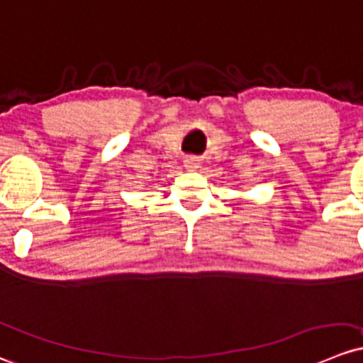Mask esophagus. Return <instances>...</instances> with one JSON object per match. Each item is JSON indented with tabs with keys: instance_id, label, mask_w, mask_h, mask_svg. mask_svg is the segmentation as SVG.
Instances as JSON below:
<instances>
[{
	"instance_id": "1",
	"label": "esophagus",
	"mask_w": 363,
	"mask_h": 363,
	"mask_svg": "<svg viewBox=\"0 0 363 363\" xmlns=\"http://www.w3.org/2000/svg\"><path fill=\"white\" fill-rule=\"evenodd\" d=\"M198 165H200V160H198V156L189 155V156H186V158H184V167H186V169L193 170V169H196Z\"/></svg>"
}]
</instances>
